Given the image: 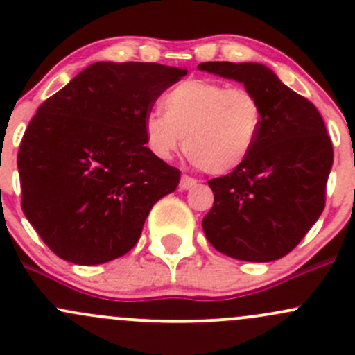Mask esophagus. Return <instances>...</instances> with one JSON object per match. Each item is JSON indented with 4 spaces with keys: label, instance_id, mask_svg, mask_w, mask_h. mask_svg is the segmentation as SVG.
<instances>
[{
    "label": "esophagus",
    "instance_id": "obj_1",
    "mask_svg": "<svg viewBox=\"0 0 355 355\" xmlns=\"http://www.w3.org/2000/svg\"><path fill=\"white\" fill-rule=\"evenodd\" d=\"M196 185H198V180H196V178L187 177V175H184V177H182V180H180L182 191H189V189L196 187Z\"/></svg>",
    "mask_w": 355,
    "mask_h": 355
}]
</instances>
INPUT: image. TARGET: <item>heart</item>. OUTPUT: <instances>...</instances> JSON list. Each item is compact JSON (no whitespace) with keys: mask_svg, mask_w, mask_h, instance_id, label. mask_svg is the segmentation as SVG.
<instances>
[{"mask_svg":"<svg viewBox=\"0 0 355 355\" xmlns=\"http://www.w3.org/2000/svg\"><path fill=\"white\" fill-rule=\"evenodd\" d=\"M163 111L144 118L148 148L170 159L184 142L191 159L211 175L234 171L252 153L263 127V106L252 91L191 78L163 98ZM186 141H183V135Z\"/></svg>","mask_w":355,"mask_h":355,"instance_id":"1","label":"heart"}]
</instances>
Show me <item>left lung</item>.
Instances as JSON below:
<instances>
[{
    "label": "left lung",
    "instance_id": "1",
    "mask_svg": "<svg viewBox=\"0 0 355 355\" xmlns=\"http://www.w3.org/2000/svg\"><path fill=\"white\" fill-rule=\"evenodd\" d=\"M237 80L263 106V127L249 157L209 180L214 202L202 230L214 249L250 263L288 254L324 209L333 146L320 111L261 63H200Z\"/></svg>",
    "mask_w": 355,
    "mask_h": 355
}]
</instances>
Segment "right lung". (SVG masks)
<instances>
[{
  "label": "right lung",
  "instance_id": "add662e5",
  "mask_svg": "<svg viewBox=\"0 0 355 355\" xmlns=\"http://www.w3.org/2000/svg\"><path fill=\"white\" fill-rule=\"evenodd\" d=\"M187 68L98 62L46 99L20 142L22 209L62 259L91 266L137 244L180 171L146 148L144 118Z\"/></svg>",
  "mask_w": 355,
  "mask_h": 355
}]
</instances>
